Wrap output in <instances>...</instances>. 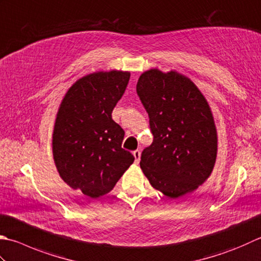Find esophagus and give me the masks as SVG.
<instances>
[{"label": "esophagus", "mask_w": 261, "mask_h": 261, "mask_svg": "<svg viewBox=\"0 0 261 261\" xmlns=\"http://www.w3.org/2000/svg\"><path fill=\"white\" fill-rule=\"evenodd\" d=\"M132 154H134L135 161H136V163L138 164V163H139V161H140V151L139 150H135L134 152H132Z\"/></svg>", "instance_id": "esophagus-1"}]
</instances>
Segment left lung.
Wrapping results in <instances>:
<instances>
[{"instance_id":"obj_1","label":"left lung","mask_w":261,"mask_h":261,"mask_svg":"<svg viewBox=\"0 0 261 261\" xmlns=\"http://www.w3.org/2000/svg\"><path fill=\"white\" fill-rule=\"evenodd\" d=\"M137 93L154 135L140 161L148 181L172 199L197 190L217 157V130L205 96L189 76L158 69L141 73Z\"/></svg>"}]
</instances>
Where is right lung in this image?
I'll use <instances>...</instances> for the list:
<instances>
[{
    "label": "right lung",
    "instance_id": "obj_1",
    "mask_svg": "<svg viewBox=\"0 0 261 261\" xmlns=\"http://www.w3.org/2000/svg\"><path fill=\"white\" fill-rule=\"evenodd\" d=\"M129 71H97L66 91L55 117L54 163L61 178L85 196L109 193L134 163L122 148L124 131L112 112L129 83Z\"/></svg>",
    "mask_w": 261,
    "mask_h": 261
}]
</instances>
